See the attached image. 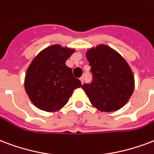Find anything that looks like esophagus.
Wrapping results in <instances>:
<instances>
[{"mask_svg":"<svg viewBox=\"0 0 154 154\" xmlns=\"http://www.w3.org/2000/svg\"><path fill=\"white\" fill-rule=\"evenodd\" d=\"M79 79H80V81H81L82 84H84V77H81V78Z\"/></svg>","mask_w":154,"mask_h":154,"instance_id":"1","label":"esophagus"}]
</instances>
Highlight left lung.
Segmentation results:
<instances>
[{
	"label": "left lung",
	"mask_w": 154,
	"mask_h": 154,
	"mask_svg": "<svg viewBox=\"0 0 154 154\" xmlns=\"http://www.w3.org/2000/svg\"><path fill=\"white\" fill-rule=\"evenodd\" d=\"M92 82L84 84L92 106L100 111L112 112L124 106L134 91L133 74L122 56L108 46L100 45L87 52Z\"/></svg>",
	"instance_id": "8db88e82"
}]
</instances>
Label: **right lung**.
<instances>
[{"label": "right lung", "instance_id": "obj_1", "mask_svg": "<svg viewBox=\"0 0 154 154\" xmlns=\"http://www.w3.org/2000/svg\"><path fill=\"white\" fill-rule=\"evenodd\" d=\"M75 52L60 45L49 46L35 57L26 70L25 90L30 100L42 110L54 112L67 103L81 82L73 75L66 61Z\"/></svg>", "mask_w": 154, "mask_h": 154}]
</instances>
